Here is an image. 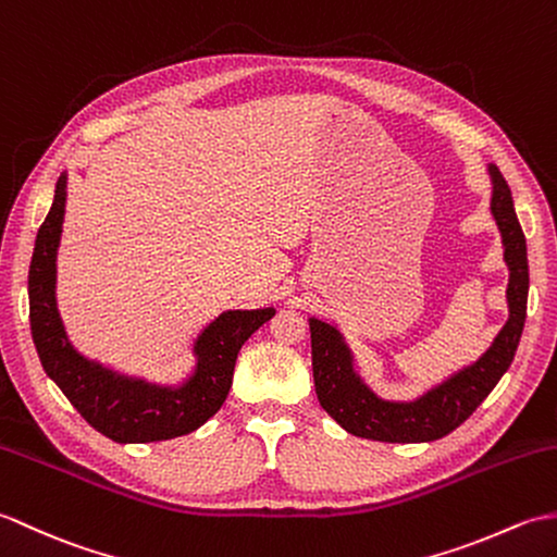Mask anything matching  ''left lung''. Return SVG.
<instances>
[{"instance_id": "left-lung-1", "label": "left lung", "mask_w": 557, "mask_h": 557, "mask_svg": "<svg viewBox=\"0 0 557 557\" xmlns=\"http://www.w3.org/2000/svg\"><path fill=\"white\" fill-rule=\"evenodd\" d=\"M488 174L493 183L491 214L498 224L505 264L510 269L508 293H505L510 317L493 338L491 348L474 364L460 369L417 400H383L355 372L352 352L343 341V333L326 321L310 317L317 398L348 434L383 443H426L448 436L486 400V395L496 388L500 376L512 364L527 319V240L515 214L508 183L496 164H488Z\"/></svg>"}]
</instances>
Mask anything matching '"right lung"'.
I'll list each match as a JSON object with an SVG mask.
<instances>
[{"mask_svg":"<svg viewBox=\"0 0 557 557\" xmlns=\"http://www.w3.org/2000/svg\"><path fill=\"white\" fill-rule=\"evenodd\" d=\"M64 209L66 174H61L54 202L37 231L28 271L30 333L47 376L85 422L116 443L169 441L200 429L226 400L243 343L276 310L264 307L219 314L197 336L195 372L178 386H159L88 360L71 345L57 310V250Z\"/></svg>","mask_w":557,"mask_h":557,"instance_id":"right-lung-1","label":"right lung"}]
</instances>
